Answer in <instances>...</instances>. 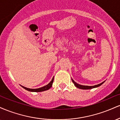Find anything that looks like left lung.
Returning <instances> with one entry per match:
<instances>
[{
    "label": "left lung",
    "instance_id": "8db88e82",
    "mask_svg": "<svg viewBox=\"0 0 120 120\" xmlns=\"http://www.w3.org/2000/svg\"><path fill=\"white\" fill-rule=\"evenodd\" d=\"M71 80H72V82H73V83L74 84V85H75V87H77L78 88V89H83V90H89V89H93V88H95V87H98L101 86L102 84L104 83L105 81H104V82H101V83L100 84H98V85H95V86H83V85H79V84H78L77 83H76L75 82H74V81L73 80V79H71Z\"/></svg>",
    "mask_w": 120,
    "mask_h": 120
}]
</instances>
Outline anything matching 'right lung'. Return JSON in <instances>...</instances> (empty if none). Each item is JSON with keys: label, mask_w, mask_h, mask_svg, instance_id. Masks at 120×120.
Returning a JSON list of instances; mask_svg holds the SVG:
<instances>
[{"label": "right lung", "mask_w": 120, "mask_h": 120, "mask_svg": "<svg viewBox=\"0 0 120 120\" xmlns=\"http://www.w3.org/2000/svg\"><path fill=\"white\" fill-rule=\"evenodd\" d=\"M53 78H54V77L52 78L51 81V82H49V83L48 84V85H46V86H45L43 87H41V88H38V89H29V88L21 86V87H22L24 89H25V90L29 91H31V92H42V91H44L48 90L51 87L52 83H53Z\"/></svg>", "instance_id": "add662e5"}]
</instances>
